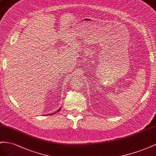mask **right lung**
<instances>
[{
  "label": "right lung",
  "mask_w": 156,
  "mask_h": 156,
  "mask_svg": "<svg viewBox=\"0 0 156 156\" xmlns=\"http://www.w3.org/2000/svg\"><path fill=\"white\" fill-rule=\"evenodd\" d=\"M61 110V108H60V109H59V110H58V111H57V112H59V110Z\"/></svg>",
  "instance_id": "obj_1"
}]
</instances>
